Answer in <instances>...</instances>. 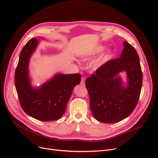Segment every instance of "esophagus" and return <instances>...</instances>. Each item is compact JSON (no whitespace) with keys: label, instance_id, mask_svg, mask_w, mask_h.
Returning a JSON list of instances; mask_svg holds the SVG:
<instances>
[{"label":"esophagus","instance_id":"esophagus-1","mask_svg":"<svg viewBox=\"0 0 158 158\" xmlns=\"http://www.w3.org/2000/svg\"><path fill=\"white\" fill-rule=\"evenodd\" d=\"M81 85L83 86L85 85V77H82L81 81Z\"/></svg>","mask_w":158,"mask_h":158}]
</instances>
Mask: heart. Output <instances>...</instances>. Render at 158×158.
Returning a JSON list of instances; mask_svg holds the SVG:
<instances>
[{"instance_id": "obj_1", "label": "heart", "mask_w": 158, "mask_h": 158, "mask_svg": "<svg viewBox=\"0 0 158 158\" xmlns=\"http://www.w3.org/2000/svg\"><path fill=\"white\" fill-rule=\"evenodd\" d=\"M105 49H106V48H105V46H97V48L93 49L91 51H90V52H89L88 55H100L105 50ZM113 55H114L113 51H109L102 58H101L100 59H99L98 60L96 61L94 63V64H93L94 67L95 69H98V68L101 67L102 65H103L105 64H106V62H107L109 60H110L112 58V57L113 56Z\"/></svg>"}]
</instances>
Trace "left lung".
I'll use <instances>...</instances> for the list:
<instances>
[{
  "label": "left lung",
  "instance_id": "obj_1",
  "mask_svg": "<svg viewBox=\"0 0 158 158\" xmlns=\"http://www.w3.org/2000/svg\"><path fill=\"white\" fill-rule=\"evenodd\" d=\"M120 58L110 60L86 80L92 114L104 123L119 122L130 115L137 105L142 85V72L135 49L127 41ZM124 71L127 86L118 76Z\"/></svg>",
  "mask_w": 158,
  "mask_h": 158
}]
</instances>
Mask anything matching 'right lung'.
Instances as JSON below:
<instances>
[{
  "label": "right lung",
  "mask_w": 158,
  "mask_h": 158,
  "mask_svg": "<svg viewBox=\"0 0 158 158\" xmlns=\"http://www.w3.org/2000/svg\"><path fill=\"white\" fill-rule=\"evenodd\" d=\"M38 44L37 39H31L21 51L15 71V87L26 114L42 121H55L65 113L72 90L80 83L81 75L57 73L40 87L33 88L28 76V65Z\"/></svg>",
  "instance_id": "add662e5"
}]
</instances>
